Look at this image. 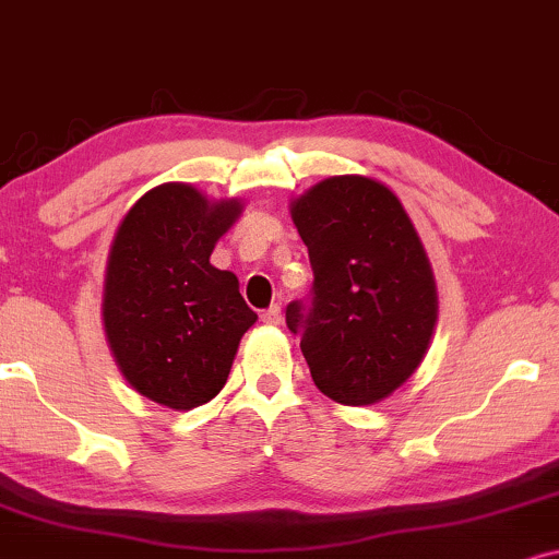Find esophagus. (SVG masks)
Masks as SVG:
<instances>
[{
    "mask_svg": "<svg viewBox=\"0 0 559 559\" xmlns=\"http://www.w3.org/2000/svg\"><path fill=\"white\" fill-rule=\"evenodd\" d=\"M281 320H284V312H281L278 305L267 307L265 312H262V322H265V325H281Z\"/></svg>",
    "mask_w": 559,
    "mask_h": 559,
    "instance_id": "esophagus-1",
    "label": "esophagus"
}]
</instances>
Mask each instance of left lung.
I'll return each mask as SVG.
<instances>
[{
	"mask_svg": "<svg viewBox=\"0 0 559 559\" xmlns=\"http://www.w3.org/2000/svg\"><path fill=\"white\" fill-rule=\"evenodd\" d=\"M312 262V305L286 307L314 385L374 406L419 369L437 325L432 265L406 207L361 174L328 177L292 200Z\"/></svg>",
	"mask_w": 559,
	"mask_h": 559,
	"instance_id": "left-lung-1",
	"label": "left lung"
}]
</instances>
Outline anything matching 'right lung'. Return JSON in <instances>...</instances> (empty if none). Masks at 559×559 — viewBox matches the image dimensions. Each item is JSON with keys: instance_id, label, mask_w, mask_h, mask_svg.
Instances as JSON below:
<instances>
[{"instance_id": "right-lung-1", "label": "right lung", "mask_w": 559, "mask_h": 559, "mask_svg": "<svg viewBox=\"0 0 559 559\" xmlns=\"http://www.w3.org/2000/svg\"><path fill=\"white\" fill-rule=\"evenodd\" d=\"M241 200H211L185 181L153 187L119 221L100 318L124 380L174 412L221 393L239 341L258 320L231 271L211 265Z\"/></svg>"}]
</instances>
